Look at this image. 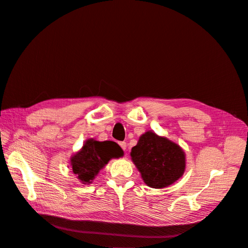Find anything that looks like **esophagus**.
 Returning <instances> with one entry per match:
<instances>
[{"instance_id": "1", "label": "esophagus", "mask_w": 248, "mask_h": 248, "mask_svg": "<svg viewBox=\"0 0 248 248\" xmlns=\"http://www.w3.org/2000/svg\"><path fill=\"white\" fill-rule=\"evenodd\" d=\"M120 146H121V148L124 150V151H126V149H127V144L125 141H121L120 142Z\"/></svg>"}]
</instances>
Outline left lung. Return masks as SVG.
Wrapping results in <instances>:
<instances>
[{"instance_id": "8db88e82", "label": "left lung", "mask_w": 248, "mask_h": 248, "mask_svg": "<svg viewBox=\"0 0 248 248\" xmlns=\"http://www.w3.org/2000/svg\"><path fill=\"white\" fill-rule=\"evenodd\" d=\"M131 160L151 188H164L181 178L186 168L184 150L152 130L142 133L131 149Z\"/></svg>"}]
</instances>
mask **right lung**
Masks as SVG:
<instances>
[{
    "instance_id": "right-lung-1",
    "label": "right lung",
    "mask_w": 248,
    "mask_h": 248,
    "mask_svg": "<svg viewBox=\"0 0 248 248\" xmlns=\"http://www.w3.org/2000/svg\"><path fill=\"white\" fill-rule=\"evenodd\" d=\"M123 155V150L115 141L88 139L81 149L71 156L70 166L79 181L89 185L111 158H120Z\"/></svg>"
}]
</instances>
